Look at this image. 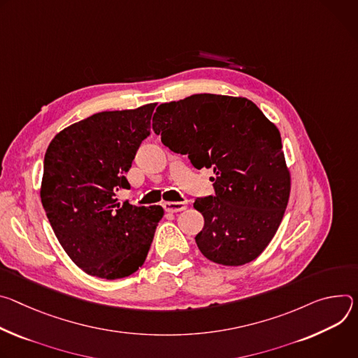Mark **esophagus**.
I'll use <instances>...</instances> for the list:
<instances>
[{
  "label": "esophagus",
  "instance_id": "obj_1",
  "mask_svg": "<svg viewBox=\"0 0 358 358\" xmlns=\"http://www.w3.org/2000/svg\"><path fill=\"white\" fill-rule=\"evenodd\" d=\"M164 208H165L166 212L178 213V212H182V210H186L187 203L186 202H165Z\"/></svg>",
  "mask_w": 358,
  "mask_h": 358
}]
</instances>
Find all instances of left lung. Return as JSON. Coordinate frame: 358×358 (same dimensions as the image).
<instances>
[{
    "mask_svg": "<svg viewBox=\"0 0 358 358\" xmlns=\"http://www.w3.org/2000/svg\"><path fill=\"white\" fill-rule=\"evenodd\" d=\"M153 131L196 169L213 168L216 194L193 203L205 217L194 237L202 255L223 266L255 260L279 229L290 196L277 127L248 98L197 94L159 105Z\"/></svg>",
    "mask_w": 358,
    "mask_h": 358,
    "instance_id": "8db88e82",
    "label": "left lung"
}]
</instances>
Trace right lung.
Segmentation results:
<instances>
[{
    "label": "right lung",
    "mask_w": 358,
    "mask_h": 358,
    "mask_svg": "<svg viewBox=\"0 0 358 358\" xmlns=\"http://www.w3.org/2000/svg\"><path fill=\"white\" fill-rule=\"evenodd\" d=\"M155 106L94 113L57 134L45 153L39 194L48 220L71 260L99 279L135 273L165 215L115 197L129 189L125 173L150 134Z\"/></svg>",
    "instance_id": "1"
}]
</instances>
